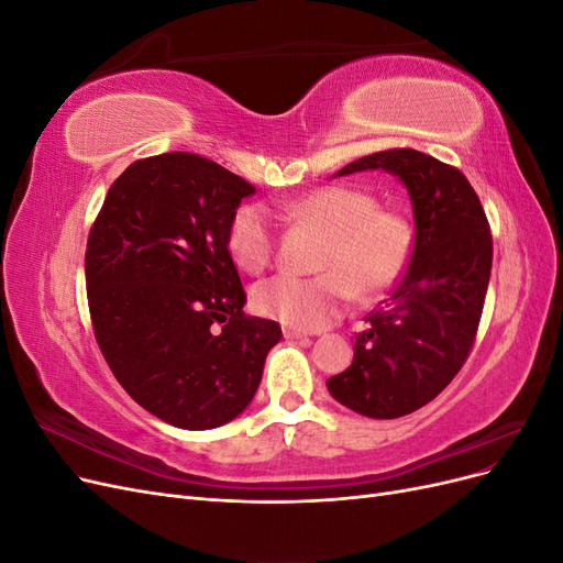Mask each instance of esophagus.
<instances>
[{"label":"esophagus","mask_w":563,"mask_h":563,"mask_svg":"<svg viewBox=\"0 0 563 563\" xmlns=\"http://www.w3.org/2000/svg\"><path fill=\"white\" fill-rule=\"evenodd\" d=\"M310 333L302 331V329H294V327H284V338L288 340H298V338H308Z\"/></svg>","instance_id":"obj_1"}]
</instances>
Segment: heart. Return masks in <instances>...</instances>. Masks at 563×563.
Returning <instances> with one entry per match:
<instances>
[{
    "mask_svg": "<svg viewBox=\"0 0 563 563\" xmlns=\"http://www.w3.org/2000/svg\"><path fill=\"white\" fill-rule=\"evenodd\" d=\"M284 211L323 232L314 261L319 275H277L253 288V308L286 327L312 331L345 312L352 298L380 300L411 261L416 232L408 216L380 207L362 187L327 185L284 203ZM228 251L246 272H261L275 255V228L258 203H242L230 218Z\"/></svg>",
    "mask_w": 563,
    "mask_h": 563,
    "instance_id": "1",
    "label": "heart"
}]
</instances>
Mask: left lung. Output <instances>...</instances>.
<instances>
[{
  "instance_id": "8db88e82",
  "label": "left lung",
  "mask_w": 563,
  "mask_h": 563,
  "mask_svg": "<svg viewBox=\"0 0 563 563\" xmlns=\"http://www.w3.org/2000/svg\"><path fill=\"white\" fill-rule=\"evenodd\" d=\"M397 176L416 218L411 263L354 340L352 366L327 380L335 401L366 418H401L430 404L472 352L490 279L493 240L479 197L455 166L411 147L340 168Z\"/></svg>"
}]
</instances>
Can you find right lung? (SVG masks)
I'll list each match as a JSON object with an SVG mask.
<instances>
[{
  "instance_id": "obj_1",
  "label": "right lung",
  "mask_w": 563,
  "mask_h": 563,
  "mask_svg": "<svg viewBox=\"0 0 563 563\" xmlns=\"http://www.w3.org/2000/svg\"><path fill=\"white\" fill-rule=\"evenodd\" d=\"M255 187L190 155L133 162L96 216L84 269L93 335L145 411L183 430L240 416L279 343L277 321L244 314L230 218Z\"/></svg>"
}]
</instances>
